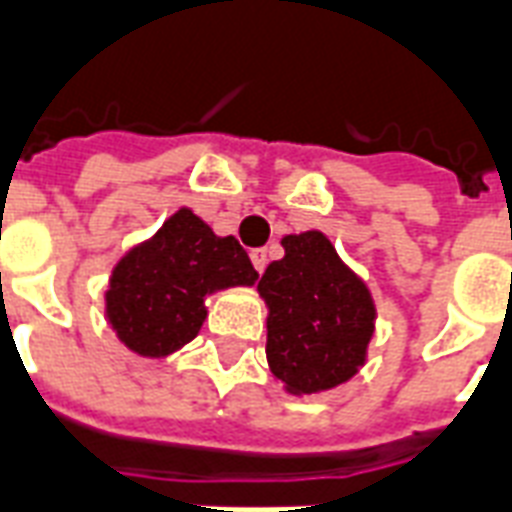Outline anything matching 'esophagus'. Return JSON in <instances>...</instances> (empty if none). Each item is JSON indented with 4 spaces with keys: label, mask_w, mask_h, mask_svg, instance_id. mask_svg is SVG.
I'll list each match as a JSON object with an SVG mask.
<instances>
[{
    "label": "esophagus",
    "mask_w": 512,
    "mask_h": 512,
    "mask_svg": "<svg viewBox=\"0 0 512 512\" xmlns=\"http://www.w3.org/2000/svg\"><path fill=\"white\" fill-rule=\"evenodd\" d=\"M249 257H252V266H255L257 274H263V271H266V266H268V252H266V249H252V252H249Z\"/></svg>",
    "instance_id": "34e87169"
}]
</instances>
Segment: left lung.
Masks as SVG:
<instances>
[{"label":"left lung","instance_id":"8db88e82","mask_svg":"<svg viewBox=\"0 0 512 512\" xmlns=\"http://www.w3.org/2000/svg\"><path fill=\"white\" fill-rule=\"evenodd\" d=\"M285 257L266 268V355L290 393H320L358 372L374 333V304L331 241L309 230L285 236Z\"/></svg>","mask_w":512,"mask_h":512}]
</instances>
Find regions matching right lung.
I'll return each instance as SVG.
<instances>
[{"mask_svg": "<svg viewBox=\"0 0 512 512\" xmlns=\"http://www.w3.org/2000/svg\"><path fill=\"white\" fill-rule=\"evenodd\" d=\"M255 279L236 238L214 236L203 219L181 208L113 268L108 320L132 352L162 358L198 336L208 293Z\"/></svg>", "mask_w": 512, "mask_h": 512, "instance_id": "obj_1", "label": "right lung"}]
</instances>
